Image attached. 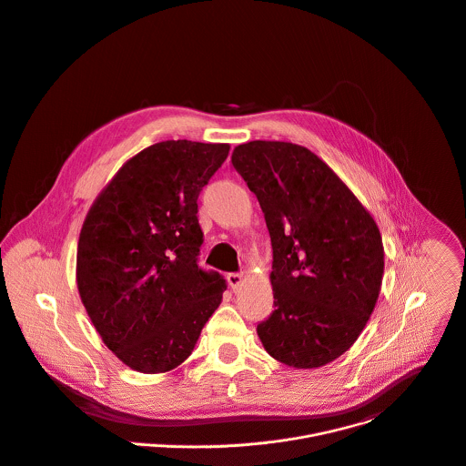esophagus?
Segmentation results:
<instances>
[{"instance_id":"esophagus-1","label":"esophagus","mask_w":466,"mask_h":466,"mask_svg":"<svg viewBox=\"0 0 466 466\" xmlns=\"http://www.w3.org/2000/svg\"><path fill=\"white\" fill-rule=\"evenodd\" d=\"M228 284H230V288L236 291L241 284H243V279H245V276L243 274H228Z\"/></svg>"}]
</instances>
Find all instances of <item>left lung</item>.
I'll return each mask as SVG.
<instances>
[{"label":"left lung","mask_w":466,"mask_h":466,"mask_svg":"<svg viewBox=\"0 0 466 466\" xmlns=\"http://www.w3.org/2000/svg\"><path fill=\"white\" fill-rule=\"evenodd\" d=\"M232 166L258 196L274 248L276 309L258 335L280 364L322 368L355 344L376 306L383 278L378 225L302 146L247 142L234 149Z\"/></svg>","instance_id":"obj_1"}]
</instances>
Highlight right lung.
Here are the masks:
<instances>
[{
	"label": "right lung",
	"mask_w": 466,
	"mask_h": 466,
	"mask_svg": "<svg viewBox=\"0 0 466 466\" xmlns=\"http://www.w3.org/2000/svg\"><path fill=\"white\" fill-rule=\"evenodd\" d=\"M228 144L166 140L129 158L96 196L77 245V288L102 342L127 368L187 360L225 279L198 267V196Z\"/></svg>",
	"instance_id": "obj_1"
}]
</instances>
